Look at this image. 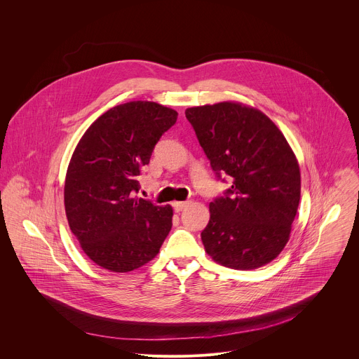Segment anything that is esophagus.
<instances>
[{
	"label": "esophagus",
	"mask_w": 359,
	"mask_h": 359,
	"mask_svg": "<svg viewBox=\"0 0 359 359\" xmlns=\"http://www.w3.org/2000/svg\"><path fill=\"white\" fill-rule=\"evenodd\" d=\"M188 205H189V202H175L172 205H174V210H175L177 212H180V211H182Z\"/></svg>",
	"instance_id": "34e87169"
}]
</instances>
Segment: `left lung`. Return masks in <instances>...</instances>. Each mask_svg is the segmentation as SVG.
Wrapping results in <instances>:
<instances>
[{
  "instance_id": "8db88e82",
  "label": "left lung",
  "mask_w": 359,
  "mask_h": 359,
  "mask_svg": "<svg viewBox=\"0 0 359 359\" xmlns=\"http://www.w3.org/2000/svg\"><path fill=\"white\" fill-rule=\"evenodd\" d=\"M185 116L215 177L232 182L210 203L207 255L233 269L271 262L289 241L302 191L286 138L264 113L241 103L189 107Z\"/></svg>"
}]
</instances>
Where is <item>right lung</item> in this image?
<instances>
[{"instance_id":"obj_1","label":"right lung","mask_w":359,"mask_h":359,"mask_svg":"<svg viewBox=\"0 0 359 359\" xmlns=\"http://www.w3.org/2000/svg\"><path fill=\"white\" fill-rule=\"evenodd\" d=\"M178 113L134 101L109 109L80 140L65 182L69 226L84 253L113 272H128L158 253L172 225L171 205L137 198L138 175Z\"/></svg>"}]
</instances>
